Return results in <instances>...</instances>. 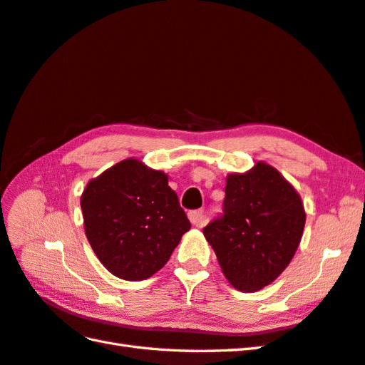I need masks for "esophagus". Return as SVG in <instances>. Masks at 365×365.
Wrapping results in <instances>:
<instances>
[{
    "label": "esophagus",
    "instance_id": "1",
    "mask_svg": "<svg viewBox=\"0 0 365 365\" xmlns=\"http://www.w3.org/2000/svg\"><path fill=\"white\" fill-rule=\"evenodd\" d=\"M189 220H190V223H192L193 226L201 227L204 223H206V217H204V210H192V212L189 213Z\"/></svg>",
    "mask_w": 365,
    "mask_h": 365
}]
</instances>
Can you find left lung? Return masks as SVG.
<instances>
[{
	"mask_svg": "<svg viewBox=\"0 0 365 365\" xmlns=\"http://www.w3.org/2000/svg\"><path fill=\"white\" fill-rule=\"evenodd\" d=\"M223 213L202 229L226 279L245 292L269 285L294 257L305 227L304 204L274 167L226 180Z\"/></svg>",
	"mask_w": 365,
	"mask_h": 365,
	"instance_id": "8db88e82",
	"label": "left lung"
}]
</instances>
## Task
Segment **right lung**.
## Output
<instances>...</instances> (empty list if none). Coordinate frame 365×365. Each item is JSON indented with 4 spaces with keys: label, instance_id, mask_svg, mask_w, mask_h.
Returning <instances> with one entry per match:
<instances>
[{
    "label": "right lung",
    "instance_id": "add662e5",
    "mask_svg": "<svg viewBox=\"0 0 365 365\" xmlns=\"http://www.w3.org/2000/svg\"><path fill=\"white\" fill-rule=\"evenodd\" d=\"M80 206L86 238L115 277L145 280L190 229L167 175L125 159L86 184Z\"/></svg>",
    "mask_w": 365,
    "mask_h": 365
}]
</instances>
